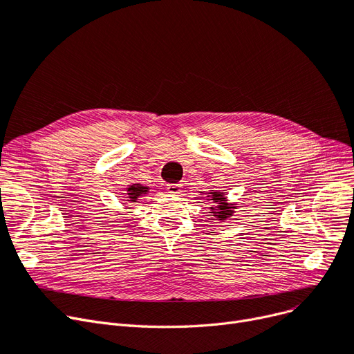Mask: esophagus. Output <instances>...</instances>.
Here are the masks:
<instances>
[{
  "mask_svg": "<svg viewBox=\"0 0 354 354\" xmlns=\"http://www.w3.org/2000/svg\"><path fill=\"white\" fill-rule=\"evenodd\" d=\"M166 188H167L169 194H174V195H178L182 191V185L180 184H167Z\"/></svg>",
  "mask_w": 354,
  "mask_h": 354,
  "instance_id": "1",
  "label": "esophagus"
}]
</instances>
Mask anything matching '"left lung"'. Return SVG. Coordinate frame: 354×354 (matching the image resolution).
<instances>
[{
  "label": "left lung",
  "mask_w": 354,
  "mask_h": 354,
  "mask_svg": "<svg viewBox=\"0 0 354 354\" xmlns=\"http://www.w3.org/2000/svg\"><path fill=\"white\" fill-rule=\"evenodd\" d=\"M208 198H212V201L216 204L213 207H210V210L213 213V216L217 217V220H226L227 217H230L234 213V208H236V204L229 203L225 192L220 191H214V192H208L207 195Z\"/></svg>",
  "instance_id": "1"
}]
</instances>
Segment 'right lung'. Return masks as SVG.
<instances>
[{
  "instance_id": "right-lung-1",
  "label": "right lung",
  "mask_w": 354,
  "mask_h": 354,
  "mask_svg": "<svg viewBox=\"0 0 354 354\" xmlns=\"http://www.w3.org/2000/svg\"><path fill=\"white\" fill-rule=\"evenodd\" d=\"M149 192V187H144L141 184H133L127 188V201L129 203H137L138 198H141L142 195H146Z\"/></svg>"
}]
</instances>
